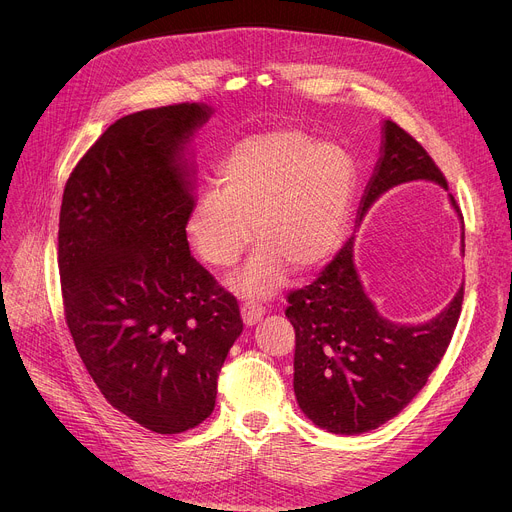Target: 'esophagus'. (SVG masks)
Here are the masks:
<instances>
[{
	"label": "esophagus",
	"instance_id": "1",
	"mask_svg": "<svg viewBox=\"0 0 512 512\" xmlns=\"http://www.w3.org/2000/svg\"><path fill=\"white\" fill-rule=\"evenodd\" d=\"M263 314H265V308L259 306V304H255V302H245V304L241 306V316H243V322H245L247 326L257 324V322L263 318Z\"/></svg>",
	"mask_w": 512,
	"mask_h": 512
}]
</instances>
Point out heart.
Instances as JSON below:
<instances>
[{
	"label": "heart",
	"mask_w": 512,
	"mask_h": 512,
	"mask_svg": "<svg viewBox=\"0 0 512 512\" xmlns=\"http://www.w3.org/2000/svg\"><path fill=\"white\" fill-rule=\"evenodd\" d=\"M218 184L194 200L188 241L204 263L225 269L247 249L251 223L259 247L231 285L255 298L275 294L285 267L304 273L334 251L352 200L342 150L296 131H267L237 143Z\"/></svg>",
	"instance_id": "obj_1"
}]
</instances>
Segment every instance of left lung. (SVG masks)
I'll use <instances>...</instances> for the list:
<instances>
[{
  "mask_svg": "<svg viewBox=\"0 0 512 512\" xmlns=\"http://www.w3.org/2000/svg\"><path fill=\"white\" fill-rule=\"evenodd\" d=\"M429 180L448 190L442 170L423 145L393 121L383 123L381 158L364 190L358 223L387 190ZM450 202L462 221L460 206ZM354 237L316 281L291 291L285 316L296 330L294 391L314 425L340 435L377 429L393 419L425 387L454 336L464 285L454 300L423 324L383 318L352 261Z\"/></svg>",
  "mask_w": 512,
  "mask_h": 512,
  "instance_id": "1",
  "label": "left lung"
}]
</instances>
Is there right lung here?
I'll list each match as a JSON object with an SVG mask.
<instances>
[{"label":"right lung","instance_id":"right-lung-1","mask_svg":"<svg viewBox=\"0 0 512 512\" xmlns=\"http://www.w3.org/2000/svg\"><path fill=\"white\" fill-rule=\"evenodd\" d=\"M210 113L178 103L117 119L62 194L66 326L103 397L156 433H182L212 413L218 373L243 332L235 296L186 239V152Z\"/></svg>","mask_w":512,"mask_h":512}]
</instances>
